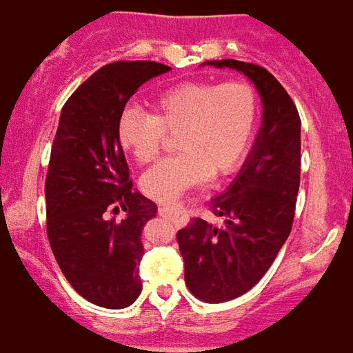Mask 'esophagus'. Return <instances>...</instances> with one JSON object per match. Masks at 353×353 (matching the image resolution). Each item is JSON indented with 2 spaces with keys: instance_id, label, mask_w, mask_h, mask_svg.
I'll return each mask as SVG.
<instances>
[{
  "instance_id": "1",
  "label": "esophagus",
  "mask_w": 353,
  "mask_h": 353,
  "mask_svg": "<svg viewBox=\"0 0 353 353\" xmlns=\"http://www.w3.org/2000/svg\"><path fill=\"white\" fill-rule=\"evenodd\" d=\"M177 206H174V205H168V203H159V214H170V212H174L176 210Z\"/></svg>"
}]
</instances>
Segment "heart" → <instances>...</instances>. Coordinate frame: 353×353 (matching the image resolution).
<instances>
[{"label":"heart","mask_w":353,"mask_h":353,"mask_svg":"<svg viewBox=\"0 0 353 353\" xmlns=\"http://www.w3.org/2000/svg\"><path fill=\"white\" fill-rule=\"evenodd\" d=\"M154 114L128 107L117 119V141L139 165L159 156L176 136L177 156L145 174L141 190L157 201H172L206 177L225 176L241 163L259 117V94L250 81L192 79L157 94Z\"/></svg>","instance_id":"obj_1"}]
</instances>
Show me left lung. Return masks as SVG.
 Listing matches in <instances>:
<instances>
[{
  "label": "left lung",
  "mask_w": 353,
  "mask_h": 353,
  "mask_svg": "<svg viewBox=\"0 0 353 353\" xmlns=\"http://www.w3.org/2000/svg\"><path fill=\"white\" fill-rule=\"evenodd\" d=\"M250 77L263 99V125L245 167L212 210L177 232L188 290L206 303L236 299L256 286L290 236L301 179V119L285 87L266 68L236 59L206 61Z\"/></svg>",
  "instance_id": "8db88e82"
}]
</instances>
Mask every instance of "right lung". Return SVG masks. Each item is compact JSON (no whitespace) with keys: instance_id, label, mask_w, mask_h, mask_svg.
<instances>
[{"instance_id":"right-lung-1","label":"right lung","mask_w":353,"mask_h":353,"mask_svg":"<svg viewBox=\"0 0 353 353\" xmlns=\"http://www.w3.org/2000/svg\"><path fill=\"white\" fill-rule=\"evenodd\" d=\"M168 70L157 61L108 63L61 108L45 179L48 243L70 286L103 308H125L141 294V230L157 212L132 190L117 119L143 83ZM119 205L125 217L110 220Z\"/></svg>"}]
</instances>
